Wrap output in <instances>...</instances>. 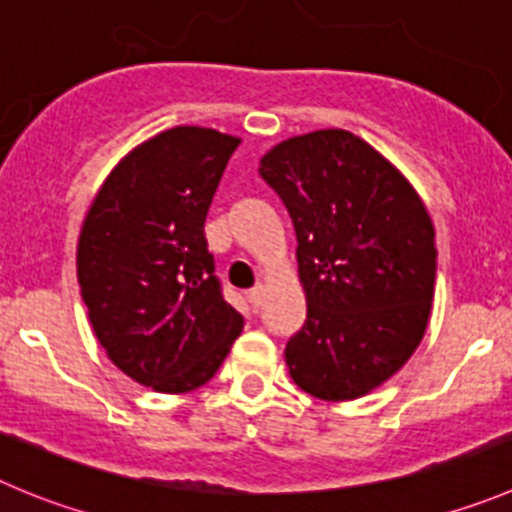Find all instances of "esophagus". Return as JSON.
<instances>
[{
    "mask_svg": "<svg viewBox=\"0 0 512 512\" xmlns=\"http://www.w3.org/2000/svg\"><path fill=\"white\" fill-rule=\"evenodd\" d=\"M247 300L252 303V308H260L262 300H265V285H255V288L247 293Z\"/></svg>",
    "mask_w": 512,
    "mask_h": 512,
    "instance_id": "esophagus-1",
    "label": "esophagus"
}]
</instances>
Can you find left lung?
I'll list each match as a JSON object with an SVG mask.
<instances>
[{"instance_id": "left-lung-1", "label": "left lung", "mask_w": 512, "mask_h": 512, "mask_svg": "<svg viewBox=\"0 0 512 512\" xmlns=\"http://www.w3.org/2000/svg\"><path fill=\"white\" fill-rule=\"evenodd\" d=\"M260 176L293 219L308 303L285 348L290 376L315 399L366 396L427 331L437 278L427 207L389 159L343 128L280 141Z\"/></svg>"}]
</instances>
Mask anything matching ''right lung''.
<instances>
[{"mask_svg": "<svg viewBox=\"0 0 512 512\" xmlns=\"http://www.w3.org/2000/svg\"><path fill=\"white\" fill-rule=\"evenodd\" d=\"M240 138L202 126L128 151L78 237V283L95 338L136 384L186 394L207 384L242 333L222 298L204 219Z\"/></svg>", "mask_w": 512, "mask_h": 512, "instance_id": "right-lung-1", "label": "right lung"}]
</instances>
